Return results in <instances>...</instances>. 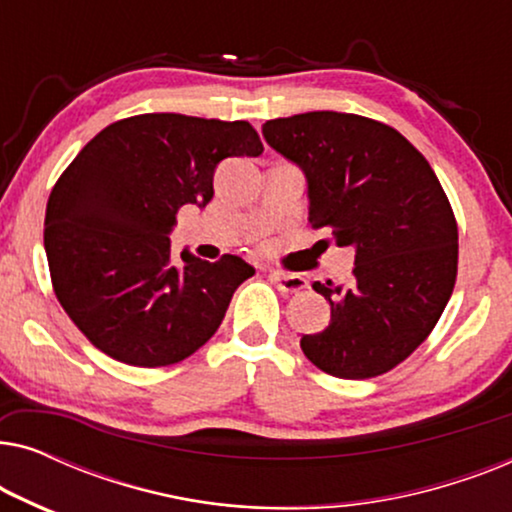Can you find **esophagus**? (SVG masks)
<instances>
[{"label": "esophagus", "instance_id": "obj_1", "mask_svg": "<svg viewBox=\"0 0 512 512\" xmlns=\"http://www.w3.org/2000/svg\"><path fill=\"white\" fill-rule=\"evenodd\" d=\"M270 282L277 286L284 296H291V293H300L307 289V279L300 275H286V272H270Z\"/></svg>", "mask_w": 512, "mask_h": 512}]
</instances>
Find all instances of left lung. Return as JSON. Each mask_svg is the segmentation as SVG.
I'll return each mask as SVG.
<instances>
[{"mask_svg":"<svg viewBox=\"0 0 512 512\" xmlns=\"http://www.w3.org/2000/svg\"><path fill=\"white\" fill-rule=\"evenodd\" d=\"M263 137L305 172L312 228L356 249L347 284L314 282L331 324L300 347L342 380L389 373L429 338L457 282V219L436 172L366 116L307 111L268 121Z\"/></svg>","mask_w":512,"mask_h":512,"instance_id":"obj_1","label":"left lung"}]
</instances>
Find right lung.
<instances>
[{
	"mask_svg": "<svg viewBox=\"0 0 512 512\" xmlns=\"http://www.w3.org/2000/svg\"><path fill=\"white\" fill-rule=\"evenodd\" d=\"M247 121L139 114L83 146L46 205L53 291L76 328L111 359L139 368L184 361L221 326L254 268L233 254L172 258L184 205L205 207L223 158L261 156Z\"/></svg>",
	"mask_w": 512,
	"mask_h": 512,
	"instance_id": "1",
	"label": "right lung"
}]
</instances>
